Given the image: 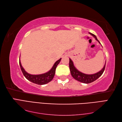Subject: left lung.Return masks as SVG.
<instances>
[{"mask_svg":"<svg viewBox=\"0 0 122 122\" xmlns=\"http://www.w3.org/2000/svg\"><path fill=\"white\" fill-rule=\"evenodd\" d=\"M90 34H91L92 36H93V37L95 38V40L97 41L98 42L101 44L100 41L97 40V37H96L95 35L92 34L91 33H90ZM69 60H70L69 68H70V70L71 76L74 79H76V80H77V81L84 83H86V84L90 83L93 82V81H95V80L97 79L98 77L102 76V74H103V72H104L105 70L106 62L104 67H103V68L99 72H97V73H96L95 74H84L79 71L78 70H77L76 67L74 66L73 61L71 60V59H69Z\"/></svg>","mask_w":122,"mask_h":122,"instance_id":"8db88e82","label":"left lung"}]
</instances>
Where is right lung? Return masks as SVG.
<instances>
[{
  "instance_id": "right-lung-1",
  "label": "right lung",
  "mask_w": 122,
  "mask_h": 122,
  "mask_svg": "<svg viewBox=\"0 0 122 122\" xmlns=\"http://www.w3.org/2000/svg\"><path fill=\"white\" fill-rule=\"evenodd\" d=\"M61 60V58H60L59 60H58V61H56V62L54 64L53 66H52V68H51L50 71H48V72H46L45 73L38 75H32L27 73V72L25 70L24 68L22 66L20 59L19 64L23 74H24V76L27 80L33 83H36L39 85H43L48 83L50 82L51 80L53 79L54 76V74H55L56 66L60 63Z\"/></svg>"
}]
</instances>
